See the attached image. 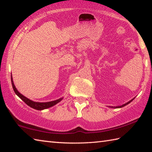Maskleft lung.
<instances>
[{
  "instance_id": "left-lung-1",
  "label": "left lung",
  "mask_w": 152,
  "mask_h": 152,
  "mask_svg": "<svg viewBox=\"0 0 152 152\" xmlns=\"http://www.w3.org/2000/svg\"><path fill=\"white\" fill-rule=\"evenodd\" d=\"M134 99H133L132 100H131L130 101H129L128 102H127V103H125V104H123L122 106H116V107H115V108H122V107H124V106H126L127 104H129V103L131 102V101H133V100H134Z\"/></svg>"
}]
</instances>
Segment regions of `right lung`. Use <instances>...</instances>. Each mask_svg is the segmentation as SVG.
<instances>
[{
  "label": "right lung",
  "mask_w": 152,
  "mask_h": 152,
  "mask_svg": "<svg viewBox=\"0 0 152 152\" xmlns=\"http://www.w3.org/2000/svg\"><path fill=\"white\" fill-rule=\"evenodd\" d=\"M11 81H12V88L14 89V91L15 92V93L16 95H17L19 98H20L23 101L25 102L26 104L29 106L30 107L33 108L34 109H36L38 110H44V109H46L48 108H50L51 107V106H54L55 104H56L57 103L59 102L61 100L63 99V98L59 99L58 100H56V101H51V102H34L33 101H31L30 99H27V97H25V96H23V95H21L20 93H19L17 89L15 88V87L14 84V82H13V80H12V77L11 76Z\"/></svg>",
  "instance_id": "right-lung-1"
}]
</instances>
